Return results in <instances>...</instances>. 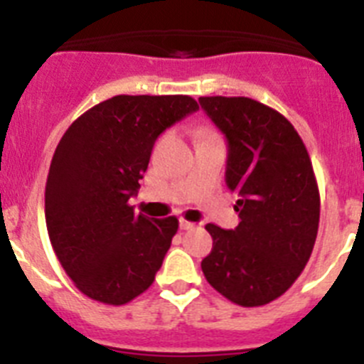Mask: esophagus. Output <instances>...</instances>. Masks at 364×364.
Returning a JSON list of instances; mask_svg holds the SVG:
<instances>
[{"mask_svg": "<svg viewBox=\"0 0 364 364\" xmlns=\"http://www.w3.org/2000/svg\"><path fill=\"white\" fill-rule=\"evenodd\" d=\"M178 224H180V230H195V226H197L195 222H189L186 220V218H180Z\"/></svg>", "mask_w": 364, "mask_h": 364, "instance_id": "esophagus-1", "label": "esophagus"}]
</instances>
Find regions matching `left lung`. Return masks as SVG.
Wrapping results in <instances>:
<instances>
[{"label":"left lung","mask_w":364,"mask_h":364,"mask_svg":"<svg viewBox=\"0 0 364 364\" xmlns=\"http://www.w3.org/2000/svg\"><path fill=\"white\" fill-rule=\"evenodd\" d=\"M200 107L228 140L226 186L239 226L208 224L213 237L202 272L240 306L281 297L301 275L319 230V188L310 154L281 112L244 96H202Z\"/></svg>","instance_id":"obj_1"}]
</instances>
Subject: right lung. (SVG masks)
I'll return each mask as SVG.
<instances>
[{"label":"right lung","instance_id":"1","mask_svg":"<svg viewBox=\"0 0 364 364\" xmlns=\"http://www.w3.org/2000/svg\"><path fill=\"white\" fill-rule=\"evenodd\" d=\"M198 109L191 96L105 100L70 124L45 186V222L60 264L82 294L120 306L149 288L178 230L129 204L156 138Z\"/></svg>","mask_w":364,"mask_h":364}]
</instances>
